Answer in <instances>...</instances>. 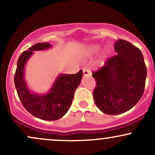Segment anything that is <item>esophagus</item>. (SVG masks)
Returning <instances> with one entry per match:
<instances>
[{"mask_svg": "<svg viewBox=\"0 0 155 155\" xmlns=\"http://www.w3.org/2000/svg\"><path fill=\"white\" fill-rule=\"evenodd\" d=\"M83 74L84 76H91V72L90 70H88L87 68H84L83 69Z\"/></svg>", "mask_w": 155, "mask_h": 155, "instance_id": "1", "label": "esophagus"}]
</instances>
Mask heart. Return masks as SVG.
Segmentation results:
<instances>
[{
  "mask_svg": "<svg viewBox=\"0 0 155 155\" xmlns=\"http://www.w3.org/2000/svg\"><path fill=\"white\" fill-rule=\"evenodd\" d=\"M98 47H91L88 49V54H92V53L95 52L97 50Z\"/></svg>",
  "mask_w": 155,
  "mask_h": 155,
  "instance_id": "1",
  "label": "heart"
}]
</instances>
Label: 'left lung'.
Here are the masks:
<instances>
[{
	"label": "left lung",
	"instance_id": "1",
	"mask_svg": "<svg viewBox=\"0 0 155 155\" xmlns=\"http://www.w3.org/2000/svg\"><path fill=\"white\" fill-rule=\"evenodd\" d=\"M114 50L117 54L92 72L96 81L94 101L101 111L109 115L127 111L140 101L147 74L143 54L138 47L119 39Z\"/></svg>",
	"mask_w": 155,
	"mask_h": 155
}]
</instances>
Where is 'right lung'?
I'll list each match as a JSON object with an SVG mask.
<instances>
[{"label":"right lung","instance_id":"1","mask_svg":"<svg viewBox=\"0 0 155 155\" xmlns=\"http://www.w3.org/2000/svg\"><path fill=\"white\" fill-rule=\"evenodd\" d=\"M49 43H38L24 51L19 56L15 74V84L22 106L32 115L43 120H59L71 106L74 92L81 82L83 71L76 74H61L45 95L32 94L24 79V66L27 60L33 54V51L49 49Z\"/></svg>","mask_w":155,"mask_h":155}]
</instances>
